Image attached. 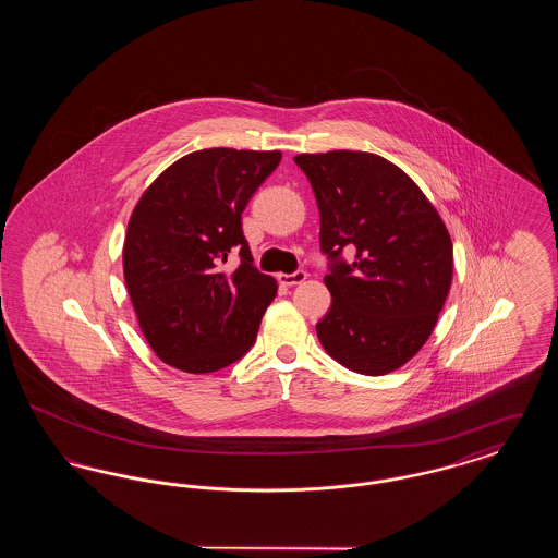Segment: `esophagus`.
Masks as SVG:
<instances>
[{
  "label": "esophagus",
  "mask_w": 558,
  "mask_h": 558,
  "mask_svg": "<svg viewBox=\"0 0 558 558\" xmlns=\"http://www.w3.org/2000/svg\"><path fill=\"white\" fill-rule=\"evenodd\" d=\"M305 278H307V274H305L303 269H299V271H294V274H280V276H278L280 284H284V287H296V284H303V282H305Z\"/></svg>",
  "instance_id": "obj_1"
}]
</instances>
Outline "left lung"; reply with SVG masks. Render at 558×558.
Listing matches in <instances>:
<instances>
[{
	"label": "left lung",
	"instance_id": "left-lung-1",
	"mask_svg": "<svg viewBox=\"0 0 558 558\" xmlns=\"http://www.w3.org/2000/svg\"><path fill=\"white\" fill-rule=\"evenodd\" d=\"M314 187L319 246L335 259L324 278L332 294L316 324L341 366L383 376L410 362L430 337L448 299L453 248L441 215L391 160L372 153L296 155ZM341 250H355L341 263Z\"/></svg>",
	"mask_w": 558,
	"mask_h": 558
}]
</instances>
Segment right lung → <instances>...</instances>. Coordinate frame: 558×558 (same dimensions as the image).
<instances>
[{
  "mask_svg": "<svg viewBox=\"0 0 558 558\" xmlns=\"http://www.w3.org/2000/svg\"><path fill=\"white\" fill-rule=\"evenodd\" d=\"M280 159V150H196L169 165L133 207L123 276L142 335L165 364L221 371L255 343L278 284L253 266L240 213ZM232 250L241 266L223 272Z\"/></svg>",
  "mask_w": 558,
  "mask_h": 558,
  "instance_id": "right-lung-1",
  "label": "right lung"
}]
</instances>
